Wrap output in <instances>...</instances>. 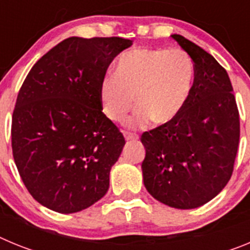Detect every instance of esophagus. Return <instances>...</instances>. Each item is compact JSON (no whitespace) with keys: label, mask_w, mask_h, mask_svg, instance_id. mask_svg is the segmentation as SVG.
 <instances>
[{"label":"esophagus","mask_w":250,"mask_h":250,"mask_svg":"<svg viewBox=\"0 0 250 250\" xmlns=\"http://www.w3.org/2000/svg\"><path fill=\"white\" fill-rule=\"evenodd\" d=\"M124 136L126 140H138L139 135L138 134H134V132H130V131H124Z\"/></svg>","instance_id":"1"}]
</instances>
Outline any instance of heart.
<instances>
[{
  "label": "heart",
  "mask_w": 250,
  "mask_h": 250,
  "mask_svg": "<svg viewBox=\"0 0 250 250\" xmlns=\"http://www.w3.org/2000/svg\"><path fill=\"white\" fill-rule=\"evenodd\" d=\"M193 80V61L179 48L127 51L119 57L114 75H105L100 83L104 114L112 121H123L135 96L139 107L129 125L145 126L154 120L167 125L184 109Z\"/></svg>",
  "instance_id": "b5f03b06"
}]
</instances>
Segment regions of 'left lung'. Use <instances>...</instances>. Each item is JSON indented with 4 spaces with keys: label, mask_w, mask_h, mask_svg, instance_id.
<instances>
[{
    "label": "left lung",
    "mask_w": 250,
    "mask_h": 250,
    "mask_svg": "<svg viewBox=\"0 0 250 250\" xmlns=\"http://www.w3.org/2000/svg\"><path fill=\"white\" fill-rule=\"evenodd\" d=\"M190 56L194 83L184 109L167 125L143 132L144 185L156 200L194 209L215 198L230 180L240 136L230 79L210 54L173 35Z\"/></svg>",
    "instance_id": "obj_1"
}]
</instances>
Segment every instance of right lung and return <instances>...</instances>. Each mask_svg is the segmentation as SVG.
<instances>
[{
    "instance_id": "obj_1",
    "label": "right lung",
    "mask_w": 250,
    "mask_h": 250,
    "mask_svg": "<svg viewBox=\"0 0 250 250\" xmlns=\"http://www.w3.org/2000/svg\"><path fill=\"white\" fill-rule=\"evenodd\" d=\"M121 37H68L31 68L12 114L13 159L35 200L76 213L100 200L125 139L106 118L100 83L130 47Z\"/></svg>"
}]
</instances>
